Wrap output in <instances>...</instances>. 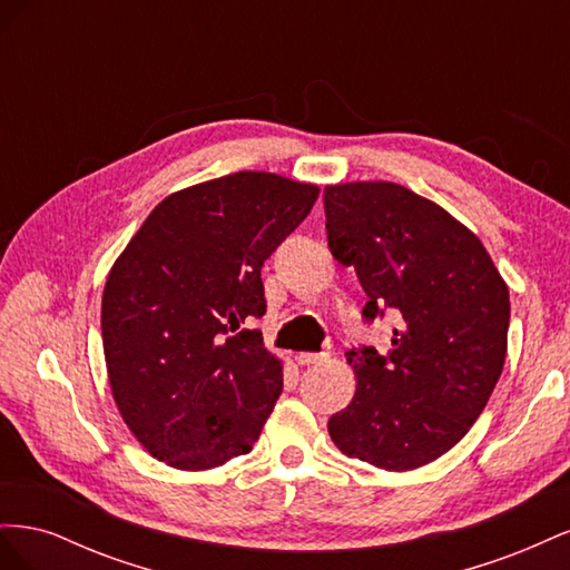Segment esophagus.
I'll list each match as a JSON object with an SVG mask.
<instances>
[{
  "label": "esophagus",
  "mask_w": 570,
  "mask_h": 570,
  "mask_svg": "<svg viewBox=\"0 0 570 570\" xmlns=\"http://www.w3.org/2000/svg\"><path fill=\"white\" fill-rule=\"evenodd\" d=\"M327 356V352H321V354H316V352H299L295 358H297V364L299 366H312V364H321V361H325Z\"/></svg>",
  "instance_id": "obj_1"
}]
</instances>
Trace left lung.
<instances>
[{
  "label": "left lung",
  "mask_w": 570,
  "mask_h": 570,
  "mask_svg": "<svg viewBox=\"0 0 570 570\" xmlns=\"http://www.w3.org/2000/svg\"><path fill=\"white\" fill-rule=\"evenodd\" d=\"M323 204L327 247L368 295L364 316L400 321L387 356L347 352L356 392L327 433L342 454L413 471L485 409L507 358L509 287L473 230L400 183L327 185Z\"/></svg>",
  "instance_id": "8db88e82"
}]
</instances>
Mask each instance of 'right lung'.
Wrapping results in <instances>:
<instances>
[{
  "label": "right lung",
  "mask_w": 570,
  "mask_h": 570,
  "mask_svg": "<svg viewBox=\"0 0 570 570\" xmlns=\"http://www.w3.org/2000/svg\"><path fill=\"white\" fill-rule=\"evenodd\" d=\"M318 185L237 170L168 195L114 262L101 340L114 402L145 450L178 471L252 452L283 392L262 331V266Z\"/></svg>",
  "instance_id": "1"
}]
</instances>
